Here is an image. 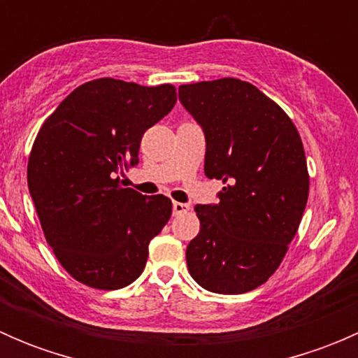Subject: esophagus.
<instances>
[{
  "mask_svg": "<svg viewBox=\"0 0 358 358\" xmlns=\"http://www.w3.org/2000/svg\"><path fill=\"white\" fill-rule=\"evenodd\" d=\"M190 209L189 204H183V202H173V215H183Z\"/></svg>",
  "mask_w": 358,
  "mask_h": 358,
  "instance_id": "obj_1",
  "label": "esophagus"
}]
</instances>
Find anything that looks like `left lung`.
I'll return each instance as SVG.
<instances>
[{
    "instance_id": "1",
    "label": "left lung",
    "mask_w": 358,
    "mask_h": 358,
    "mask_svg": "<svg viewBox=\"0 0 358 358\" xmlns=\"http://www.w3.org/2000/svg\"><path fill=\"white\" fill-rule=\"evenodd\" d=\"M178 99L204 131L206 176L225 185L218 204L196 206L201 230L187 266L204 289L243 294L268 280L298 232L310 187L301 138L248 81L182 85Z\"/></svg>"
}]
</instances>
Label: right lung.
I'll list each match as a JSON object with an SVG mask.
<instances>
[{"label": "right lung", "mask_w": 358, "mask_h": 358, "mask_svg": "<svg viewBox=\"0 0 358 358\" xmlns=\"http://www.w3.org/2000/svg\"><path fill=\"white\" fill-rule=\"evenodd\" d=\"M176 102L173 85L100 78L78 86L43 122L27 185L46 243L81 284L121 289L138 279L149 243L171 216L168 197L121 185L142 136Z\"/></svg>", "instance_id": "obj_1"}]
</instances>
